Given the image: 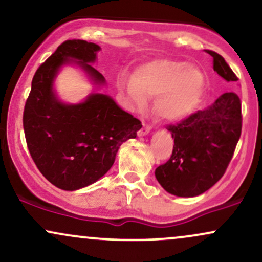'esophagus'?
Masks as SVG:
<instances>
[{"label": "esophagus", "instance_id": "34e87169", "mask_svg": "<svg viewBox=\"0 0 262 262\" xmlns=\"http://www.w3.org/2000/svg\"><path fill=\"white\" fill-rule=\"evenodd\" d=\"M150 129H151V128H150L149 125H145V124H144V127L141 128L139 132H138V137H145V135L148 134L149 132H150Z\"/></svg>", "mask_w": 262, "mask_h": 262}]
</instances>
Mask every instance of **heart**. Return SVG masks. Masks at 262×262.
Segmentation results:
<instances>
[{
  "label": "heart",
  "instance_id": "heart-1",
  "mask_svg": "<svg viewBox=\"0 0 262 262\" xmlns=\"http://www.w3.org/2000/svg\"><path fill=\"white\" fill-rule=\"evenodd\" d=\"M202 69L182 60L155 59L140 65L133 77L121 76L117 87L130 107L144 108L154 98L152 112L164 121L186 118L197 110L206 91Z\"/></svg>",
  "mask_w": 262,
  "mask_h": 262
}]
</instances>
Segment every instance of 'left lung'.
I'll list each match as a JSON object with an SVG mask.
<instances>
[{
    "label": "left lung",
    "mask_w": 262,
    "mask_h": 262,
    "mask_svg": "<svg viewBox=\"0 0 262 262\" xmlns=\"http://www.w3.org/2000/svg\"><path fill=\"white\" fill-rule=\"evenodd\" d=\"M213 69L227 82L237 81L223 56L212 50ZM173 150L170 160L155 170L161 187L177 197H196L224 175L242 134V103L225 92L202 111L170 125Z\"/></svg>",
    "instance_id": "left-lung-1"
}]
</instances>
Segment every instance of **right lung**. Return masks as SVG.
Returning a JSON list of instances; mask_svg holds the SVG:
<instances>
[{"instance_id": "right-lung-1", "label": "right lung", "mask_w": 262, "mask_h": 262, "mask_svg": "<svg viewBox=\"0 0 262 262\" xmlns=\"http://www.w3.org/2000/svg\"><path fill=\"white\" fill-rule=\"evenodd\" d=\"M100 45L86 40H66L32 81L23 113L27 145L43 176L64 191L92 185L112 167L119 146L134 139L139 119L123 111L111 96L95 92L106 79L91 64ZM66 64L77 66L94 86V92L79 104L59 100L53 83Z\"/></svg>"}]
</instances>
